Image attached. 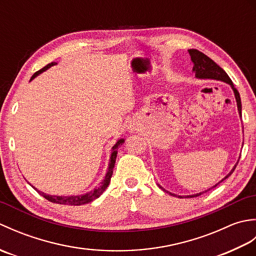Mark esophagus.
I'll return each instance as SVG.
<instances>
[{"label":"esophagus","mask_w":256,"mask_h":256,"mask_svg":"<svg viewBox=\"0 0 256 256\" xmlns=\"http://www.w3.org/2000/svg\"><path fill=\"white\" fill-rule=\"evenodd\" d=\"M131 130H133V128H131Z\"/></svg>","instance_id":"esophagus-1"}]
</instances>
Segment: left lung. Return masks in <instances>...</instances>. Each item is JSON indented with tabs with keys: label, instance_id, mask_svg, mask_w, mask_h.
<instances>
[{
	"label": "left lung",
	"instance_id": "left-lung-1",
	"mask_svg": "<svg viewBox=\"0 0 256 256\" xmlns=\"http://www.w3.org/2000/svg\"><path fill=\"white\" fill-rule=\"evenodd\" d=\"M190 57H192V60L194 62V68L192 70L196 74V77L197 78H200V79H216V80H221V81H224V82L229 84L232 89H233V92H234V96H236V104H238V113H240V116H242V104H241V98H240V94H238V91L236 90V88L234 86V84H233L232 80L230 79L229 76L226 74V72H224V69H222L220 66H218L214 60H212L211 58H209L206 55H204V52H201L197 50H188ZM238 162L236 164V166L233 167V170L228 174V175L222 179V180L220 182H222L224 180V179H226L228 177H229L231 174L234 172L236 167L238 165ZM218 182L216 184H214V187L209 188L208 190H206V192H199V194H192V196H178V194H170L168 192L167 190H165L162 187H160V188L164 190L165 192H168L172 196H175V197H178V198H194V197H198V196L206 192H209V190H211L212 188H216L218 184H220Z\"/></svg>",
	"mask_w": 256,
	"mask_h": 256
}]
</instances>
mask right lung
Instances as JSON below:
<instances>
[{
	"instance_id": "1",
	"label": "right lung",
	"mask_w": 256,
	"mask_h": 256,
	"mask_svg": "<svg viewBox=\"0 0 256 256\" xmlns=\"http://www.w3.org/2000/svg\"><path fill=\"white\" fill-rule=\"evenodd\" d=\"M57 62H50L48 64L47 66H45L44 68H42L40 70H38L34 74H32V79H34L36 76H38L40 74H42V72H45L48 68H50L54 64H56ZM30 79V80H32ZM124 143V140H118L116 144L113 146L112 148V153H111V160H110V164H108V172H106V175L103 179V182L98 186L96 188H94V190H91L88 194H80V196H50V194H46L44 192H40V190H37V192L42 194V197L45 199H47L48 201H50V202L54 204H68V206H81V204H89L91 201H94V199L99 198L100 196L103 194V192L106 189V187L108 186V184H110L111 180V177H112V174H113V167L116 165V154H118V148L120 145H122Z\"/></svg>"
}]
</instances>
